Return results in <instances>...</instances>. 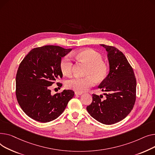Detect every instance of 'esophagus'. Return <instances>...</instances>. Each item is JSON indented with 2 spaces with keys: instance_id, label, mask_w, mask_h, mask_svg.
Instances as JSON below:
<instances>
[{
  "instance_id": "34e87169",
  "label": "esophagus",
  "mask_w": 155,
  "mask_h": 155,
  "mask_svg": "<svg viewBox=\"0 0 155 155\" xmlns=\"http://www.w3.org/2000/svg\"><path fill=\"white\" fill-rule=\"evenodd\" d=\"M82 94V93H80V92H77V91H75V94L76 95H81Z\"/></svg>"
}]
</instances>
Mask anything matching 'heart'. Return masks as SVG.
Listing matches in <instances>:
<instances>
[{
	"mask_svg": "<svg viewBox=\"0 0 155 155\" xmlns=\"http://www.w3.org/2000/svg\"><path fill=\"white\" fill-rule=\"evenodd\" d=\"M74 57L88 64L89 67L86 73L87 76L83 78L73 76L68 79L66 82L67 88L77 92H84L96 84V80L102 81L107 78L110 68L103 61V56L99 52L91 49H86L76 53ZM60 68L64 74L68 75L71 73L73 61L70 55H66L62 58Z\"/></svg>",
	"mask_w": 155,
	"mask_h": 155,
	"instance_id": "b5f03b06",
	"label": "heart"
}]
</instances>
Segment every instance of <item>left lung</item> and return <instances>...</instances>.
Here are the masks:
<instances>
[{
	"mask_svg": "<svg viewBox=\"0 0 155 155\" xmlns=\"http://www.w3.org/2000/svg\"><path fill=\"white\" fill-rule=\"evenodd\" d=\"M107 52L110 72L99 88L108 92L103 96L93 94L87 106L89 114L97 121L112 124L123 120L133 110L136 97V80L133 69L123 53L117 48L101 44Z\"/></svg>",
	"mask_w": 155,
	"mask_h": 155,
	"instance_id": "obj_1",
	"label": "left lung"
}]
</instances>
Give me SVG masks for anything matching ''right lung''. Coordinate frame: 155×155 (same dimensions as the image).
Wrapping results in <instances>:
<instances>
[{
	"label": "right lung",
	"instance_id": "1",
	"mask_svg": "<svg viewBox=\"0 0 155 155\" xmlns=\"http://www.w3.org/2000/svg\"><path fill=\"white\" fill-rule=\"evenodd\" d=\"M71 50L57 45L36 48L21 62L15 78V94L21 109L32 119L41 123L54 120L73 97L72 90L52 95L49 89V86L62 78L61 58ZM56 84L62 86L59 82Z\"/></svg>",
	"mask_w": 155,
	"mask_h": 155
}]
</instances>
